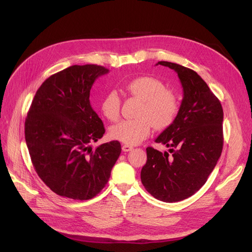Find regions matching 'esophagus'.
Wrapping results in <instances>:
<instances>
[{"instance_id":"1","label":"esophagus","mask_w":252,"mask_h":252,"mask_svg":"<svg viewBox=\"0 0 252 252\" xmlns=\"http://www.w3.org/2000/svg\"><path fill=\"white\" fill-rule=\"evenodd\" d=\"M122 149H123V151H124V152H128V151H131V150H133V149H134V147H133V146H130V145H126V144H125V145H123Z\"/></svg>"}]
</instances>
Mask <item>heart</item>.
Segmentation results:
<instances>
[{
	"mask_svg": "<svg viewBox=\"0 0 252 252\" xmlns=\"http://www.w3.org/2000/svg\"><path fill=\"white\" fill-rule=\"evenodd\" d=\"M126 94L141 101L136 112L138 118L123 121L111 126L110 137L126 145H138L147 139L152 126L162 130L173 125L178 115L180 103L173 92L166 90L160 79L153 76H141L129 82ZM121 100L115 92H109L100 102V112L110 122L119 117Z\"/></svg>",
	"mask_w": 252,
	"mask_h": 252,
	"instance_id": "heart-1",
	"label": "heart"
}]
</instances>
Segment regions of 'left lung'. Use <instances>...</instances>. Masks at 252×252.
I'll list each match as a JSON object with an SVG mask.
<instances>
[{"label": "left lung", "instance_id": "1", "mask_svg": "<svg viewBox=\"0 0 252 252\" xmlns=\"http://www.w3.org/2000/svg\"><path fill=\"white\" fill-rule=\"evenodd\" d=\"M158 64L178 73L183 100L173 125L155 139L170 153L148 147L141 181L156 199L178 202L199 190L217 165L223 143V112L220 100L197 72L177 63Z\"/></svg>", "mask_w": 252, "mask_h": 252}]
</instances>
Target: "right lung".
<instances>
[{"mask_svg": "<svg viewBox=\"0 0 252 252\" xmlns=\"http://www.w3.org/2000/svg\"><path fill=\"white\" fill-rule=\"evenodd\" d=\"M109 69L72 65L51 75L35 93L25 119V141L38 177L58 195L89 200L107 184L122 152L111 141L93 149L105 133L90 92Z\"/></svg>", "mask_w": 252, "mask_h": 252, "instance_id": "add662e5", "label": "right lung"}]
</instances>
